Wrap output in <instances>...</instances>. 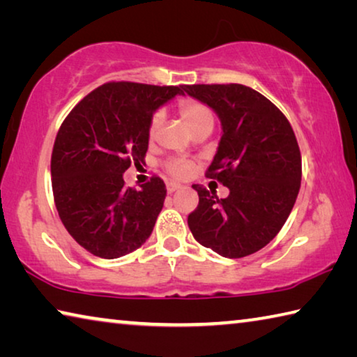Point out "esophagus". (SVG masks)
<instances>
[{
	"instance_id": "34e87169",
	"label": "esophagus",
	"mask_w": 357,
	"mask_h": 357,
	"mask_svg": "<svg viewBox=\"0 0 357 357\" xmlns=\"http://www.w3.org/2000/svg\"><path fill=\"white\" fill-rule=\"evenodd\" d=\"M178 189H181V184L173 183V181H170V183H167V190H168V193H173L174 190H178Z\"/></svg>"
}]
</instances>
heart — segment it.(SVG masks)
<instances>
[{
	"mask_svg": "<svg viewBox=\"0 0 357 357\" xmlns=\"http://www.w3.org/2000/svg\"><path fill=\"white\" fill-rule=\"evenodd\" d=\"M179 113L183 116L184 123L187 124V128L190 130L200 128L203 124H213L214 118L213 113H211L209 108L203 104L200 100L195 99H184L179 102ZM162 123V113L160 112H154L149 118V124H148V135L153 138L155 135L157 129ZM165 170L172 174L174 178H187L192 173V164L189 160L184 159H173L170 162H167Z\"/></svg>",
	"mask_w": 357,
	"mask_h": 357,
	"instance_id": "b5f03b06",
	"label": "heart"
}]
</instances>
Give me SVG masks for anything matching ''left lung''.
Masks as SVG:
<instances>
[{"label":"left lung","instance_id":"1","mask_svg":"<svg viewBox=\"0 0 357 357\" xmlns=\"http://www.w3.org/2000/svg\"><path fill=\"white\" fill-rule=\"evenodd\" d=\"M184 91L220 118L222 138L206 178L229 189L219 198L193 184L200 202L187 223L198 243L222 257L252 255L277 236L298 198L302 162L291 124L244 84H185Z\"/></svg>","mask_w":357,"mask_h":357}]
</instances>
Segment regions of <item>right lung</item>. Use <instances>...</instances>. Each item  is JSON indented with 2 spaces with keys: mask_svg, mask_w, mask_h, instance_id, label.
<instances>
[{
  "mask_svg": "<svg viewBox=\"0 0 357 357\" xmlns=\"http://www.w3.org/2000/svg\"><path fill=\"white\" fill-rule=\"evenodd\" d=\"M184 86L110 82L63 121L52 153L53 198L66 229L93 255H128L153 233L165 183L153 176L135 190L124 185L123 173L143 164L151 114Z\"/></svg>",
  "mask_w": 357,
  "mask_h": 357,
  "instance_id": "obj_1",
  "label": "right lung"
}]
</instances>
